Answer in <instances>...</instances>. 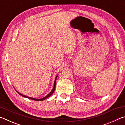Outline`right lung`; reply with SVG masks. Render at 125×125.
Wrapping results in <instances>:
<instances>
[{
	"mask_svg": "<svg viewBox=\"0 0 125 125\" xmlns=\"http://www.w3.org/2000/svg\"><path fill=\"white\" fill-rule=\"evenodd\" d=\"M57 77H58V75L56 76V78H55V80H54V85H53V89L52 90V91L49 94H48L47 95H46L45 97H44V98H42V99H35V98H31V97H29V96H26V95H23V94H21V93H19L18 92H18L19 94L21 96H23V97H24V98H28V99H31V100H35V101H42V100H45L46 99H47V98H48V97L49 96H50L51 95L53 94V92H54V90H55V88H56V79H57Z\"/></svg>",
	"mask_w": 125,
	"mask_h": 125,
	"instance_id": "add662e5",
	"label": "right lung"
}]
</instances>
